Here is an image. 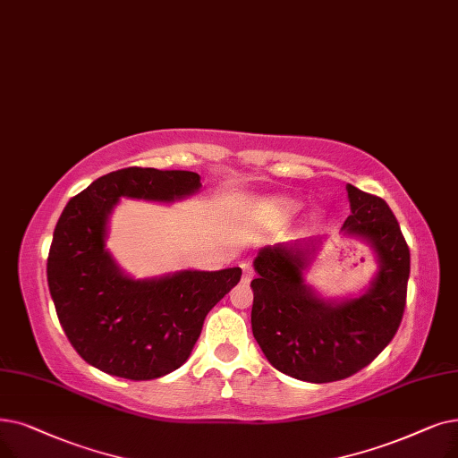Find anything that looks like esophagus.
I'll return each instance as SVG.
<instances>
[{
  "label": "esophagus",
  "mask_w": 458,
  "mask_h": 458,
  "mask_svg": "<svg viewBox=\"0 0 458 458\" xmlns=\"http://www.w3.org/2000/svg\"><path fill=\"white\" fill-rule=\"evenodd\" d=\"M242 269H243V283H250L252 276H254V269L250 264H242Z\"/></svg>",
  "instance_id": "esophagus-1"
}]
</instances>
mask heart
<instances>
[{"instance_id": "b5f03b06", "label": "heart", "mask_w": 458, "mask_h": 458, "mask_svg": "<svg viewBox=\"0 0 458 458\" xmlns=\"http://www.w3.org/2000/svg\"><path fill=\"white\" fill-rule=\"evenodd\" d=\"M284 211H286V213H292V211H295V204H292V202H286V204H284Z\"/></svg>"}]
</instances>
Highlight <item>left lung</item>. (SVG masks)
<instances>
[{"label":"left lung","instance_id":"obj_1","mask_svg":"<svg viewBox=\"0 0 458 458\" xmlns=\"http://www.w3.org/2000/svg\"><path fill=\"white\" fill-rule=\"evenodd\" d=\"M346 189L352 213L343 230L367 240L380 260L367 293L336 305L316 297L303 284V243L266 247L254 260V339L276 370L312 384L344 380L372 363L391 343L406 307L410 249L399 221L384 198Z\"/></svg>","mask_w":458,"mask_h":458}]
</instances>
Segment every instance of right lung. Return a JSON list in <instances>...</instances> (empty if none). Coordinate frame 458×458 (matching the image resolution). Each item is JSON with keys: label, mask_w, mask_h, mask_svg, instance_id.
<instances>
[{"label": "right lung", "mask_w": 458, "mask_h": 458, "mask_svg": "<svg viewBox=\"0 0 458 458\" xmlns=\"http://www.w3.org/2000/svg\"><path fill=\"white\" fill-rule=\"evenodd\" d=\"M200 187L196 172L131 166L98 177L65 206L47 276L59 324L86 363L127 380L180 369L208 312L240 283V267L132 281L105 249L108 215L122 196L172 202Z\"/></svg>", "instance_id": "obj_1"}]
</instances>
